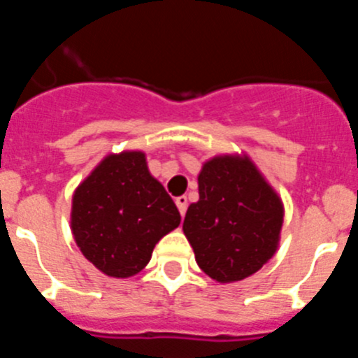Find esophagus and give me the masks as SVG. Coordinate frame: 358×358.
Segmentation results:
<instances>
[{
  "instance_id": "34e87169",
  "label": "esophagus",
  "mask_w": 358,
  "mask_h": 358,
  "mask_svg": "<svg viewBox=\"0 0 358 358\" xmlns=\"http://www.w3.org/2000/svg\"><path fill=\"white\" fill-rule=\"evenodd\" d=\"M176 204H177V208H179V213H181L182 217H185L186 206H188V199H186L185 195H181V197L176 199Z\"/></svg>"
}]
</instances>
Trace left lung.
<instances>
[{
	"label": "left lung",
	"mask_w": 358,
	"mask_h": 358,
	"mask_svg": "<svg viewBox=\"0 0 358 358\" xmlns=\"http://www.w3.org/2000/svg\"><path fill=\"white\" fill-rule=\"evenodd\" d=\"M283 206L255 164L242 157L208 161L199 176V201L186 211L185 231L199 267L222 283L260 271L274 255Z\"/></svg>",
	"instance_id": "1"
}]
</instances>
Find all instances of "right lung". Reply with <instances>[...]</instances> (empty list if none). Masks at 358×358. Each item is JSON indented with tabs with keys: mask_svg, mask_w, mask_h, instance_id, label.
I'll return each mask as SVG.
<instances>
[{
	"mask_svg": "<svg viewBox=\"0 0 358 358\" xmlns=\"http://www.w3.org/2000/svg\"><path fill=\"white\" fill-rule=\"evenodd\" d=\"M179 222V210L148 173L141 152L107 156L73 195L75 242L107 276L140 273L161 236Z\"/></svg>",
	"mask_w": 358,
	"mask_h": 358,
	"instance_id": "right-lung-1",
	"label": "right lung"
}]
</instances>
